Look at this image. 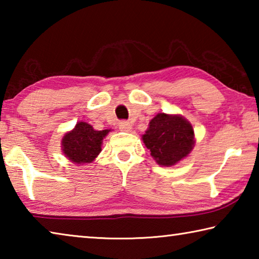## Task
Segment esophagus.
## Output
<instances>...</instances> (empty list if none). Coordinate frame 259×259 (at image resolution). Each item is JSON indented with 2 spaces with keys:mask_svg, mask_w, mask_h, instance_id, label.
Here are the masks:
<instances>
[{
  "mask_svg": "<svg viewBox=\"0 0 259 259\" xmlns=\"http://www.w3.org/2000/svg\"><path fill=\"white\" fill-rule=\"evenodd\" d=\"M119 128H120V130L126 131V133H128V131H130V129H131V124L126 121H121L119 123Z\"/></svg>",
  "mask_w": 259,
  "mask_h": 259,
  "instance_id": "1",
  "label": "esophagus"
}]
</instances>
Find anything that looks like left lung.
Wrapping results in <instances>:
<instances>
[{"instance_id": "8db88e82", "label": "left lung", "mask_w": 259, "mask_h": 259, "mask_svg": "<svg viewBox=\"0 0 259 259\" xmlns=\"http://www.w3.org/2000/svg\"><path fill=\"white\" fill-rule=\"evenodd\" d=\"M143 142L157 164L170 166L190 154L194 147V130L182 115L159 113L148 124Z\"/></svg>"}]
</instances>
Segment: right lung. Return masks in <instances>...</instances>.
I'll use <instances>...</instances> for the list:
<instances>
[{"label": "right lung", "instance_id": "obj_1", "mask_svg": "<svg viewBox=\"0 0 259 259\" xmlns=\"http://www.w3.org/2000/svg\"><path fill=\"white\" fill-rule=\"evenodd\" d=\"M109 131H98L87 122H77L75 128L65 134L61 139L63 153L73 163H91L102 151L103 139Z\"/></svg>", "mask_w": 259, "mask_h": 259}]
</instances>
